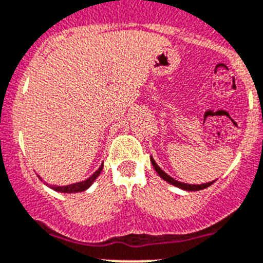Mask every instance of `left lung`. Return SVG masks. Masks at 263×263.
Returning a JSON list of instances; mask_svg holds the SVG:
<instances>
[{
	"label": "left lung",
	"mask_w": 263,
	"mask_h": 263,
	"mask_svg": "<svg viewBox=\"0 0 263 263\" xmlns=\"http://www.w3.org/2000/svg\"><path fill=\"white\" fill-rule=\"evenodd\" d=\"M150 161H152V165H153V167L156 169V172L158 173V176L161 177L162 179H165L166 182L172 183V185L177 186V187H179V189H183V190H187V192H197V190H202V189H206V187H209V186L212 185L213 182H208V183H202V185H189V183H183V182H179V181H177V179L172 178V177L169 176V174H166L165 172H163L161 167H159L158 165L156 163V161L153 159V157H150Z\"/></svg>",
	"instance_id": "8db88e82"
}]
</instances>
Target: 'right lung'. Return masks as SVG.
Returning a JSON list of instances; mask_svg holds the SVG:
<instances>
[{
    "label": "right lung",
    "mask_w": 263,
    "mask_h": 263,
    "mask_svg": "<svg viewBox=\"0 0 263 263\" xmlns=\"http://www.w3.org/2000/svg\"><path fill=\"white\" fill-rule=\"evenodd\" d=\"M102 167H104V165L100 166V169L97 170V172L94 173V174H91L90 177L87 179H85V181H81V182H76V183H71V185H66V186H57V185H50V189L55 190V192H60V193H80V192H85L86 189H89L91 186V183L96 181V178H97L98 176L101 174V172H102ZM40 177V176H38ZM40 179L42 181V178L40 177Z\"/></svg>",
    "instance_id": "right-lung-1"
}]
</instances>
